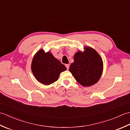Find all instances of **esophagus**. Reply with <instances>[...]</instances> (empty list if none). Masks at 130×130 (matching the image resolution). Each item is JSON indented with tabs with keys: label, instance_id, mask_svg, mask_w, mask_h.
Instances as JSON below:
<instances>
[{
	"label": "esophagus",
	"instance_id": "1",
	"mask_svg": "<svg viewBox=\"0 0 130 130\" xmlns=\"http://www.w3.org/2000/svg\"><path fill=\"white\" fill-rule=\"evenodd\" d=\"M65 67H67V69L68 70L69 69V64H66L65 65Z\"/></svg>",
	"mask_w": 130,
	"mask_h": 130
}]
</instances>
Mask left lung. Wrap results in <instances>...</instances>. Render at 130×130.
<instances>
[{"mask_svg":"<svg viewBox=\"0 0 130 130\" xmlns=\"http://www.w3.org/2000/svg\"><path fill=\"white\" fill-rule=\"evenodd\" d=\"M74 60L69 70L80 84L89 87L99 80L103 71V62L95 50L86 47L84 52H76Z\"/></svg>","mask_w":130,"mask_h":130,"instance_id":"8db88e82","label":"left lung"}]
</instances>
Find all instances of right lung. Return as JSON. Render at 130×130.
Returning a JSON list of instances; mask_svg holds the SVG:
<instances>
[{"instance_id": "right-lung-1", "label": "right lung", "mask_w": 130, "mask_h": 130, "mask_svg": "<svg viewBox=\"0 0 130 130\" xmlns=\"http://www.w3.org/2000/svg\"><path fill=\"white\" fill-rule=\"evenodd\" d=\"M31 69L38 81L49 85L56 82L60 73L67 70V68L50 52L40 50L33 59Z\"/></svg>"}]
</instances>
